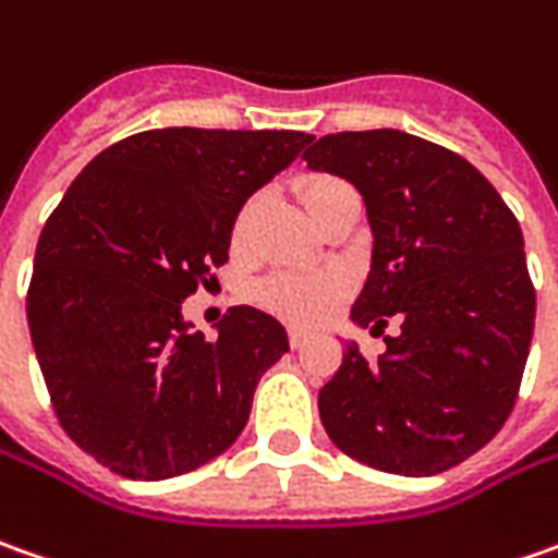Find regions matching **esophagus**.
<instances>
[{
	"mask_svg": "<svg viewBox=\"0 0 558 558\" xmlns=\"http://www.w3.org/2000/svg\"><path fill=\"white\" fill-rule=\"evenodd\" d=\"M310 338H313V335L304 331V328H291V331H288V343H291V350H301V347H306Z\"/></svg>",
	"mask_w": 558,
	"mask_h": 558,
	"instance_id": "34e87169",
	"label": "esophagus"
}]
</instances>
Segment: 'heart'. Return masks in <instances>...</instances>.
Returning <instances> with one entry per match:
<instances>
[{
	"label": "heart",
	"mask_w": 558,
	"mask_h": 558,
	"mask_svg": "<svg viewBox=\"0 0 558 558\" xmlns=\"http://www.w3.org/2000/svg\"><path fill=\"white\" fill-rule=\"evenodd\" d=\"M343 186L338 178H313L304 186L306 208L313 211V205L323 199L325 193ZM254 211H257V199H248L242 205L239 218L233 223V245H242L248 227H252ZM347 294V276L338 270H282L272 272L270 279H264L257 288V301L267 306L270 313L282 316L288 323L313 325L325 319L340 298Z\"/></svg>",
	"instance_id": "1"
}]
</instances>
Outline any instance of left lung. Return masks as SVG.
I'll list each match as a JSON object with an SVG mask.
<instances>
[{"instance_id":"left-lung-1","label":"left lung","mask_w":558,"mask_h":558,"mask_svg":"<svg viewBox=\"0 0 558 558\" xmlns=\"http://www.w3.org/2000/svg\"><path fill=\"white\" fill-rule=\"evenodd\" d=\"M304 159L365 199L375 252L353 323H402L377 362L347 347L319 390L325 433L384 473L451 470L495 439L525 372L534 286L519 220L480 168L405 131L325 134Z\"/></svg>"}]
</instances>
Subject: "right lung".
Here are the masks:
<instances>
[{
	"label": "right lung",
	"instance_id": "obj_1",
	"mask_svg": "<svg viewBox=\"0 0 558 558\" xmlns=\"http://www.w3.org/2000/svg\"><path fill=\"white\" fill-rule=\"evenodd\" d=\"M313 141L304 131L153 129L82 168L45 220L26 319L66 436L125 480H171L235 442L288 353L233 306L205 340L181 304L227 264L235 215Z\"/></svg>",
	"mask_w": 558,
	"mask_h": 558
}]
</instances>
